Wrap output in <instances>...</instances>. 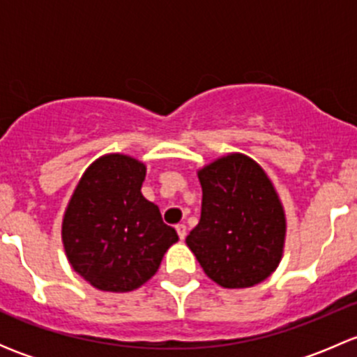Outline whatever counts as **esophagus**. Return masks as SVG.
<instances>
[{
  "label": "esophagus",
  "mask_w": 357,
  "mask_h": 357,
  "mask_svg": "<svg viewBox=\"0 0 357 357\" xmlns=\"http://www.w3.org/2000/svg\"><path fill=\"white\" fill-rule=\"evenodd\" d=\"M176 231H178L179 238L185 240V236H186V226L185 225H178V226H176Z\"/></svg>",
  "instance_id": "1"
}]
</instances>
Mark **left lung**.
Listing matches in <instances>:
<instances>
[{
  "label": "left lung",
  "mask_w": 357,
  "mask_h": 357,
  "mask_svg": "<svg viewBox=\"0 0 357 357\" xmlns=\"http://www.w3.org/2000/svg\"><path fill=\"white\" fill-rule=\"evenodd\" d=\"M200 221L186 236L205 275L225 289L268 278L282 259L285 214L261 165L231 153L199 172Z\"/></svg>",
  "instance_id": "obj_1"
}]
</instances>
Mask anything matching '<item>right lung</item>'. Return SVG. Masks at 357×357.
Segmentation results:
<instances>
[{
    "label": "right lung",
    "mask_w": 357,
    "mask_h": 357,
    "mask_svg": "<svg viewBox=\"0 0 357 357\" xmlns=\"http://www.w3.org/2000/svg\"><path fill=\"white\" fill-rule=\"evenodd\" d=\"M146 169L121 153L93 162L66 211L62 240L75 273L98 290L131 291L157 273L178 233L142 195Z\"/></svg>",
    "instance_id": "right-lung-1"
}]
</instances>
